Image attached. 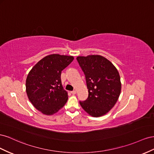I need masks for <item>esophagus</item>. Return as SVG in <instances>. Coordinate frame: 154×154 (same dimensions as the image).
Returning <instances> with one entry per match:
<instances>
[{"label":"esophagus","instance_id":"34e87169","mask_svg":"<svg viewBox=\"0 0 154 154\" xmlns=\"http://www.w3.org/2000/svg\"><path fill=\"white\" fill-rule=\"evenodd\" d=\"M76 93H77V91H76V90H73V91H71V94H72L73 95L76 94Z\"/></svg>","mask_w":154,"mask_h":154}]
</instances>
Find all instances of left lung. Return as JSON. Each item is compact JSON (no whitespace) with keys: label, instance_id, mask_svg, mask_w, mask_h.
Returning <instances> with one entry per match:
<instances>
[{"label":"left lung","instance_id":"left-lung-1","mask_svg":"<svg viewBox=\"0 0 154 154\" xmlns=\"http://www.w3.org/2000/svg\"><path fill=\"white\" fill-rule=\"evenodd\" d=\"M77 60L86 77L88 97L80 101L84 110L94 117L106 114L119 97L121 82L117 68L99 55L79 56Z\"/></svg>","mask_w":154,"mask_h":154}]
</instances>
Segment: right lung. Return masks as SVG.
Listing matches in <instances>:
<instances>
[{"mask_svg":"<svg viewBox=\"0 0 154 154\" xmlns=\"http://www.w3.org/2000/svg\"><path fill=\"white\" fill-rule=\"evenodd\" d=\"M73 59V56L51 54L39 60L29 71L26 81L28 97L45 115H54L66 103L68 92L63 88L60 75Z\"/></svg>","mask_w":154,"mask_h":154,"instance_id":"right-lung-1","label":"right lung"}]
</instances>
